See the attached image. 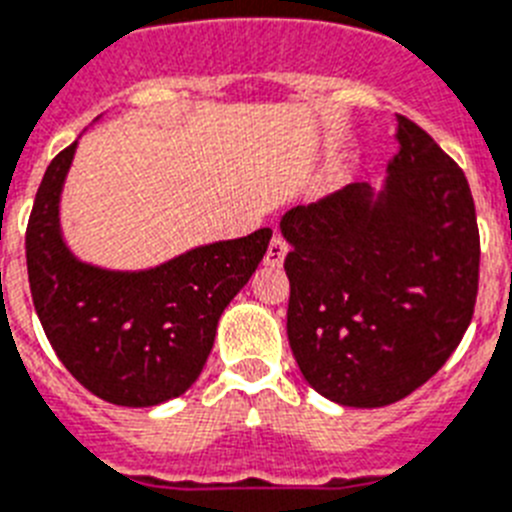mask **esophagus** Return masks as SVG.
Segmentation results:
<instances>
[{"label": "esophagus", "mask_w": 512, "mask_h": 512, "mask_svg": "<svg viewBox=\"0 0 512 512\" xmlns=\"http://www.w3.org/2000/svg\"><path fill=\"white\" fill-rule=\"evenodd\" d=\"M286 252H288V242L281 237V234H275L268 244V252H265V262H268L270 268H278V265L283 262V257H286Z\"/></svg>", "instance_id": "34e87169"}]
</instances>
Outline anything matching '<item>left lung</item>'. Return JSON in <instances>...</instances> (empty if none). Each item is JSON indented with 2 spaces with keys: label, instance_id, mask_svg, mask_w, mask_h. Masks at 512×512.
Here are the masks:
<instances>
[{
  "label": "left lung",
  "instance_id": "obj_1",
  "mask_svg": "<svg viewBox=\"0 0 512 512\" xmlns=\"http://www.w3.org/2000/svg\"><path fill=\"white\" fill-rule=\"evenodd\" d=\"M386 188L366 182L281 219L288 342L304 379L345 407L420 389L459 348L479 291V229L464 170L397 115Z\"/></svg>",
  "mask_w": 512,
  "mask_h": 512
}]
</instances>
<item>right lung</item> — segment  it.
I'll return each mask as SVG.
<instances>
[{"mask_svg":"<svg viewBox=\"0 0 512 512\" xmlns=\"http://www.w3.org/2000/svg\"><path fill=\"white\" fill-rule=\"evenodd\" d=\"M74 149L77 141L48 164L25 231L35 311L59 361L84 389L121 407H154L201 376L221 311L257 270L273 229L195 247L141 273L84 265L59 229Z\"/></svg>","mask_w":512,"mask_h":512,"instance_id":"1","label":"right lung"}]
</instances>
